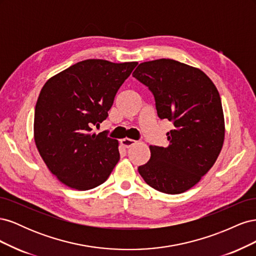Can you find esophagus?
Masks as SVG:
<instances>
[{
	"mask_svg": "<svg viewBox=\"0 0 256 256\" xmlns=\"http://www.w3.org/2000/svg\"><path fill=\"white\" fill-rule=\"evenodd\" d=\"M120 143L124 147H126V148H129V147H131L132 145H134L136 143V141L132 140V138H122L120 140Z\"/></svg>",
	"mask_w": 256,
	"mask_h": 256,
	"instance_id": "obj_1",
	"label": "esophagus"
}]
</instances>
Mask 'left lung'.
Masks as SVG:
<instances>
[{"instance_id": "left-lung-1", "label": "left lung", "mask_w": 256, "mask_h": 256, "mask_svg": "<svg viewBox=\"0 0 256 256\" xmlns=\"http://www.w3.org/2000/svg\"><path fill=\"white\" fill-rule=\"evenodd\" d=\"M132 76L152 92L159 118L174 124L166 134L168 145H150V159L138 173L157 191L180 194L200 180L222 150L219 92L200 69L171 58L144 62Z\"/></svg>"}]
</instances>
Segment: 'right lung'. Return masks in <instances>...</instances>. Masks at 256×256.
I'll list each match as a JSON object with an SVG mask.
<instances>
[{
    "label": "right lung",
    "mask_w": 256,
    "mask_h": 256,
    "mask_svg": "<svg viewBox=\"0 0 256 256\" xmlns=\"http://www.w3.org/2000/svg\"><path fill=\"white\" fill-rule=\"evenodd\" d=\"M136 62L85 60L44 83L34 116V140L46 166L76 190L104 184L120 160L118 141L92 134Z\"/></svg>",
    "instance_id": "right-lung-1"
}]
</instances>
